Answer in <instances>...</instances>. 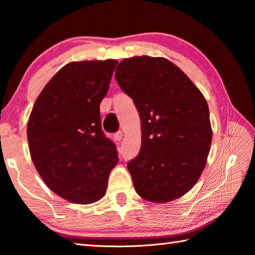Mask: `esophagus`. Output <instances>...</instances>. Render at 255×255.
Wrapping results in <instances>:
<instances>
[{"instance_id":"esophagus-1","label":"esophagus","mask_w":255,"mask_h":255,"mask_svg":"<svg viewBox=\"0 0 255 255\" xmlns=\"http://www.w3.org/2000/svg\"><path fill=\"white\" fill-rule=\"evenodd\" d=\"M123 136H124L123 131H118V132H116V133H115V136H114V137H115V139H116V140H118V141H119V140H122V139H123Z\"/></svg>"}]
</instances>
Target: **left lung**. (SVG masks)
Instances as JSON below:
<instances>
[{"instance_id": "1", "label": "left lung", "mask_w": 255, "mask_h": 255, "mask_svg": "<svg viewBox=\"0 0 255 255\" xmlns=\"http://www.w3.org/2000/svg\"><path fill=\"white\" fill-rule=\"evenodd\" d=\"M115 78L140 116L141 147L127 164L137 194L154 203L183 196L200 178L211 148L204 96L165 58L124 59Z\"/></svg>"}]
</instances>
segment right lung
I'll return each instance as SVG.
<instances>
[{
    "instance_id": "1",
    "label": "right lung",
    "mask_w": 255,
    "mask_h": 255,
    "mask_svg": "<svg viewBox=\"0 0 255 255\" xmlns=\"http://www.w3.org/2000/svg\"><path fill=\"white\" fill-rule=\"evenodd\" d=\"M117 63L66 64L41 91L27 123L31 158L41 178L76 204L103 198L118 163L116 145L101 130L99 108Z\"/></svg>"
}]
</instances>
